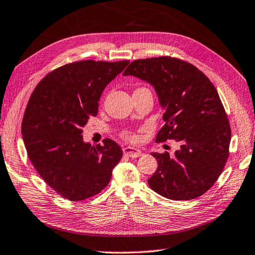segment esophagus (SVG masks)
<instances>
[{"label": "esophagus", "instance_id": "34e87169", "mask_svg": "<svg viewBox=\"0 0 255 255\" xmlns=\"http://www.w3.org/2000/svg\"><path fill=\"white\" fill-rule=\"evenodd\" d=\"M123 153H124V155H127V156L133 157V158L139 157V156H142V155H143V153L139 149L135 148V147H129V146L124 147L123 148Z\"/></svg>", "mask_w": 255, "mask_h": 255}]
</instances>
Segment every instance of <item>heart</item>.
I'll list each match as a JSON object with an SVG mask.
<instances>
[{
  "instance_id": "heart-1",
  "label": "heart",
  "mask_w": 255,
  "mask_h": 255,
  "mask_svg": "<svg viewBox=\"0 0 255 255\" xmlns=\"http://www.w3.org/2000/svg\"><path fill=\"white\" fill-rule=\"evenodd\" d=\"M122 137H123L124 139H127V141L131 142V143H136V142H138V136H137L136 134H134V133H132V132H124V133L122 134Z\"/></svg>"
}]
</instances>
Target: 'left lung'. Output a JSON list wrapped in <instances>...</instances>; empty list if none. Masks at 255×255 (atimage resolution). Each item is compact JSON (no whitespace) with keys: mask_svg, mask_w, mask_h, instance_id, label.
I'll use <instances>...</instances> for the list:
<instances>
[{"mask_svg":"<svg viewBox=\"0 0 255 255\" xmlns=\"http://www.w3.org/2000/svg\"><path fill=\"white\" fill-rule=\"evenodd\" d=\"M149 82L165 109L156 142L175 139V155L152 153L158 166L148 185L171 200L204 195L229 158L230 123L215 86L197 67L175 57L132 61L123 72Z\"/></svg>","mask_w":255,"mask_h":255,"instance_id":"8db88e82","label":"left lung"}]
</instances>
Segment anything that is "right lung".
<instances>
[{
  "label": "right lung",
  "instance_id": "add662e5",
  "mask_svg": "<svg viewBox=\"0 0 255 255\" xmlns=\"http://www.w3.org/2000/svg\"><path fill=\"white\" fill-rule=\"evenodd\" d=\"M79 60L50 71L36 86L26 106L23 141L34 168L62 198L85 200L109 184L122 150L110 138L92 146L82 128L97 117L99 99L109 82L128 65Z\"/></svg>",
  "mask_w": 255,
  "mask_h": 255
}]
</instances>
